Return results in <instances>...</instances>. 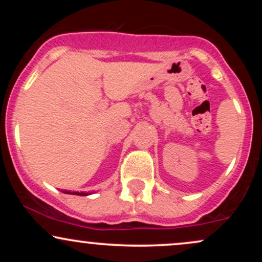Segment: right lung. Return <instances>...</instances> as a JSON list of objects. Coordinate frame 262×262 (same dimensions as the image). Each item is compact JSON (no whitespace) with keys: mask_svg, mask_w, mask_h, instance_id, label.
<instances>
[{"mask_svg":"<svg viewBox=\"0 0 262 262\" xmlns=\"http://www.w3.org/2000/svg\"><path fill=\"white\" fill-rule=\"evenodd\" d=\"M64 193L76 194V196H89L90 194V193H87V192H69V191H64Z\"/></svg>","mask_w":262,"mask_h":262,"instance_id":"right-lung-1","label":"right lung"}]
</instances>
